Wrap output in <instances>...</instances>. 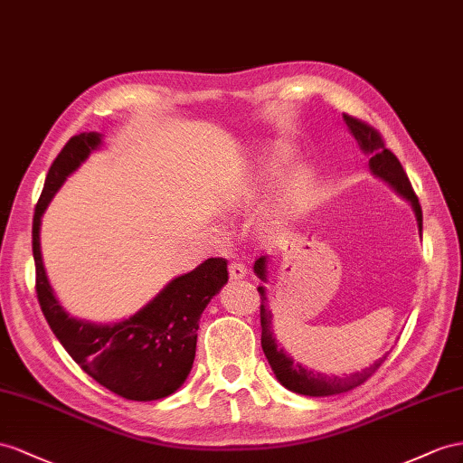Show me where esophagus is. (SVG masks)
Segmentation results:
<instances>
[{
  "label": "esophagus",
  "instance_id": "esophagus-1",
  "mask_svg": "<svg viewBox=\"0 0 463 463\" xmlns=\"http://www.w3.org/2000/svg\"><path fill=\"white\" fill-rule=\"evenodd\" d=\"M246 266L242 262H231L229 264V274L232 279H242L246 276Z\"/></svg>",
  "mask_w": 463,
  "mask_h": 463
}]
</instances>
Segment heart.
I'll list each match as a JSON object with an SVG mask.
<instances>
[{
	"label": "heart",
	"instance_id": "heart-1",
	"mask_svg": "<svg viewBox=\"0 0 463 463\" xmlns=\"http://www.w3.org/2000/svg\"><path fill=\"white\" fill-rule=\"evenodd\" d=\"M281 158H274V165H278ZM313 189V177L307 170L293 172L286 185H283V192L279 197V203L283 211H299L307 205V201L311 197Z\"/></svg>",
	"mask_w": 463,
	"mask_h": 463
}]
</instances>
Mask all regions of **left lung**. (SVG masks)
Returning a JSON list of instances; mask_svg holds the SVG:
<instances>
[{
	"label": "left lung",
	"instance_id": "8db88e82",
	"mask_svg": "<svg viewBox=\"0 0 463 463\" xmlns=\"http://www.w3.org/2000/svg\"><path fill=\"white\" fill-rule=\"evenodd\" d=\"M345 121L350 128V133L355 137V140H358L364 154L370 156V170L373 172V175L382 177V180H385L391 187H393L399 195L411 201L414 215H417L419 231L422 234V209L419 203V197L414 194V189L407 177V172L402 170L401 162L397 160L395 154L385 146L382 133H379V130L373 128L372 125L362 121V118H355L346 113H345ZM266 264H268V256H260L254 264V274L262 281H266ZM258 291H260V301H262V305H260L262 350L271 365V370H274L276 377L279 379V383L283 387H288L289 391H295V393L299 395H309V397H328V395L346 393V391L367 382V379L375 373L377 367L385 362L387 354L383 358L373 362L370 367H365V370L345 375V377H338V375L330 377L323 373H315L311 370H307V367L295 364L289 355L278 346V342L274 338V330H271V311L268 309V303H266L268 301L266 289L260 286Z\"/></svg>",
	"mask_w": 463,
	"mask_h": 463
}]
</instances>
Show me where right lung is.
Wrapping results in <instances>:
<instances>
[{"label": "right lung", "instance_id": "1", "mask_svg": "<svg viewBox=\"0 0 463 463\" xmlns=\"http://www.w3.org/2000/svg\"><path fill=\"white\" fill-rule=\"evenodd\" d=\"M98 133L70 138L52 162L33 217V258L37 298L46 323L72 360L99 385L128 401H156L182 387L195 360L199 317L229 281L227 260L209 258L174 278L138 313L115 325H93L70 317L54 298L41 256V217L51 199L91 150Z\"/></svg>", "mask_w": 463, "mask_h": 463}]
</instances>
